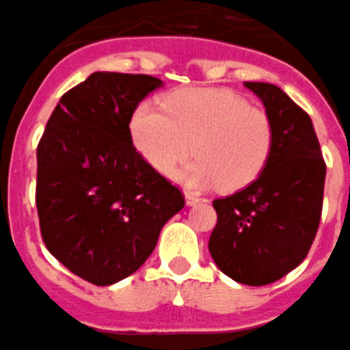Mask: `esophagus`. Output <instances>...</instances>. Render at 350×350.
Returning <instances> with one entry per match:
<instances>
[{"label":"esophagus","mask_w":350,"mask_h":350,"mask_svg":"<svg viewBox=\"0 0 350 350\" xmlns=\"http://www.w3.org/2000/svg\"><path fill=\"white\" fill-rule=\"evenodd\" d=\"M185 197H187V204H188V206H195V204L202 202V198L198 197V195L191 193V191H185Z\"/></svg>","instance_id":"esophagus-1"}]
</instances>
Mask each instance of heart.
I'll return each mask as SVG.
<instances>
[{"mask_svg": "<svg viewBox=\"0 0 350 350\" xmlns=\"http://www.w3.org/2000/svg\"><path fill=\"white\" fill-rule=\"evenodd\" d=\"M137 152L157 172L172 176L191 155L197 160L179 172V181L225 190L247 187L267 167L275 148V122L230 89L191 87L169 94L162 103L144 100L131 118Z\"/></svg>", "mask_w": 350, "mask_h": 350, "instance_id": "b5f03b06", "label": "heart"}]
</instances>
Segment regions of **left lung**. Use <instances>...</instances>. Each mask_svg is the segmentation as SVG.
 Wrapping results in <instances>:
<instances>
[{"mask_svg":"<svg viewBox=\"0 0 350 350\" xmlns=\"http://www.w3.org/2000/svg\"><path fill=\"white\" fill-rule=\"evenodd\" d=\"M275 122V148L250 187L213 202L218 221L209 251L234 281L267 286L307 256L323 211L326 163L312 120L272 83L245 81Z\"/></svg>","mask_w":350,"mask_h":350,"instance_id":"8db88e82","label":"left lung"}]
</instances>
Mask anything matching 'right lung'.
Instances as JSON below:
<instances>
[{"mask_svg": "<svg viewBox=\"0 0 350 350\" xmlns=\"http://www.w3.org/2000/svg\"><path fill=\"white\" fill-rule=\"evenodd\" d=\"M160 85L148 75H90L61 97L38 143L43 242L96 286L136 272L185 206L181 190L132 144V113Z\"/></svg>", "mask_w": 350, "mask_h": 350, "instance_id": "add662e5", "label": "right lung"}]
</instances>
